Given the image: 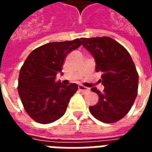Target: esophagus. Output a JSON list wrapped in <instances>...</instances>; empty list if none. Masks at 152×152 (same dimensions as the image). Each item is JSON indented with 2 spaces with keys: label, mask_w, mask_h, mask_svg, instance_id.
Listing matches in <instances>:
<instances>
[{
  "label": "esophagus",
  "mask_w": 152,
  "mask_h": 152,
  "mask_svg": "<svg viewBox=\"0 0 152 152\" xmlns=\"http://www.w3.org/2000/svg\"><path fill=\"white\" fill-rule=\"evenodd\" d=\"M78 89H79L81 92L84 93V94H86V93H88L90 91V89H89V88H86V87H85V86H82V85H79V86H78Z\"/></svg>",
  "instance_id": "obj_1"
}]
</instances>
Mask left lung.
<instances>
[{
  "label": "left lung",
  "instance_id": "obj_1",
  "mask_svg": "<svg viewBox=\"0 0 152 152\" xmlns=\"http://www.w3.org/2000/svg\"><path fill=\"white\" fill-rule=\"evenodd\" d=\"M83 46L94 58L97 72H101L104 90H91L99 95V102L89 107L91 114L104 123L124 117L137 94L138 74L126 49L108 37L80 38Z\"/></svg>",
  "mask_w": 152,
  "mask_h": 152
}]
</instances>
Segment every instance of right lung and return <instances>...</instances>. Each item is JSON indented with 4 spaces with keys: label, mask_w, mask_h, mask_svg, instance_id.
I'll list each match as a JSON object with an SVG mask.
<instances>
[{
    "label": "right lung",
    "mask_w": 152,
    "mask_h": 152,
    "mask_svg": "<svg viewBox=\"0 0 152 152\" xmlns=\"http://www.w3.org/2000/svg\"><path fill=\"white\" fill-rule=\"evenodd\" d=\"M80 39L50 42L31 52L22 66L18 76V92L30 117L40 124H50L66 112L76 84L64 86L56 81V75L67 54L80 46Z\"/></svg>",
    "instance_id": "right-lung-1"
}]
</instances>
